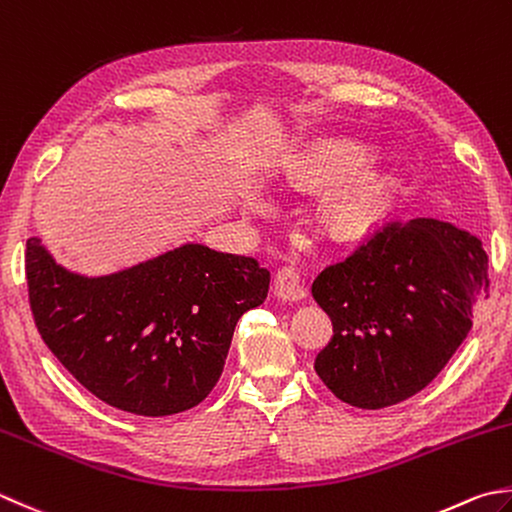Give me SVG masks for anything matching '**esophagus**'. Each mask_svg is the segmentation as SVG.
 Here are the masks:
<instances>
[{"label": "esophagus", "instance_id": "34e87169", "mask_svg": "<svg viewBox=\"0 0 512 512\" xmlns=\"http://www.w3.org/2000/svg\"><path fill=\"white\" fill-rule=\"evenodd\" d=\"M308 295L306 284L299 279V273L293 266H282L275 277V297L284 304H299Z\"/></svg>", "mask_w": 512, "mask_h": 512}]
</instances>
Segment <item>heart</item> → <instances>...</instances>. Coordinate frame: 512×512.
Listing matches in <instances>:
<instances>
[{
    "label": "heart",
    "mask_w": 512,
    "mask_h": 512,
    "mask_svg": "<svg viewBox=\"0 0 512 512\" xmlns=\"http://www.w3.org/2000/svg\"><path fill=\"white\" fill-rule=\"evenodd\" d=\"M373 162V153L357 144L330 148L322 175L328 179L350 177ZM393 199V179L382 173H366L342 190L330 204L328 222L337 235H362L382 222Z\"/></svg>",
    "instance_id": "1"
}]
</instances>
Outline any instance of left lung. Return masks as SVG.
Wrapping results in <instances>:
<instances>
[{
    "mask_svg": "<svg viewBox=\"0 0 512 512\" xmlns=\"http://www.w3.org/2000/svg\"><path fill=\"white\" fill-rule=\"evenodd\" d=\"M333 339L315 370L342 402L377 410L442 373L488 297L482 239L439 219L390 222L313 282Z\"/></svg>",
    "mask_w": 512,
    "mask_h": 512,
    "instance_id": "8db88e82",
    "label": "left lung"
}]
</instances>
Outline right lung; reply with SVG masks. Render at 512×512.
Returning <instances> with one entry per match:
<instances>
[{"mask_svg":"<svg viewBox=\"0 0 512 512\" xmlns=\"http://www.w3.org/2000/svg\"><path fill=\"white\" fill-rule=\"evenodd\" d=\"M28 302L44 344L79 384L133 415H175L215 388L246 310L264 304L257 259L184 244L102 277L26 242Z\"/></svg>","mask_w":512,"mask_h":512,"instance_id":"1","label":"right lung"}]
</instances>
